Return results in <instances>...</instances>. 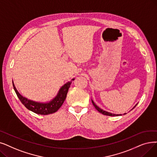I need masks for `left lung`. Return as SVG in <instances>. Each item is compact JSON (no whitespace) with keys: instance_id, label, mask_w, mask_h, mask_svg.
I'll return each instance as SVG.
<instances>
[{"instance_id":"obj_1","label":"left lung","mask_w":157,"mask_h":157,"mask_svg":"<svg viewBox=\"0 0 157 157\" xmlns=\"http://www.w3.org/2000/svg\"><path fill=\"white\" fill-rule=\"evenodd\" d=\"M92 104H93V105H94V106L95 108V109H96V110L99 112H100V113H101L102 114H103V115H108V116H119V115H122L121 114H114V113H110V112H106V111H105V110H102L101 108H100L99 106H98L96 105L95 104V103L93 101V100L92 99ZM137 105V104L132 109V110H133V109ZM126 114V113H124V115H125Z\"/></svg>"}]
</instances>
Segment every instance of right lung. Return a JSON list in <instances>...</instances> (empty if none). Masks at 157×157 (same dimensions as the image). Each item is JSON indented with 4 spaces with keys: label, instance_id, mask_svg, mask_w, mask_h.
<instances>
[{
    "label": "right lung",
    "instance_id": "obj_1",
    "mask_svg": "<svg viewBox=\"0 0 157 157\" xmlns=\"http://www.w3.org/2000/svg\"><path fill=\"white\" fill-rule=\"evenodd\" d=\"M74 80L73 78L71 81L66 83L63 85L59 90L56 96L52 99L48 103H40V102H36L30 99H27L25 97H23L17 90L15 86L14 83L13 81V86L14 90L17 95L21 103L28 109L29 110L40 115H48L57 112L59 108L62 106L63 102L65 101L67 94L69 90V88L72 83V81Z\"/></svg>",
    "mask_w": 157,
    "mask_h": 157
}]
</instances>
